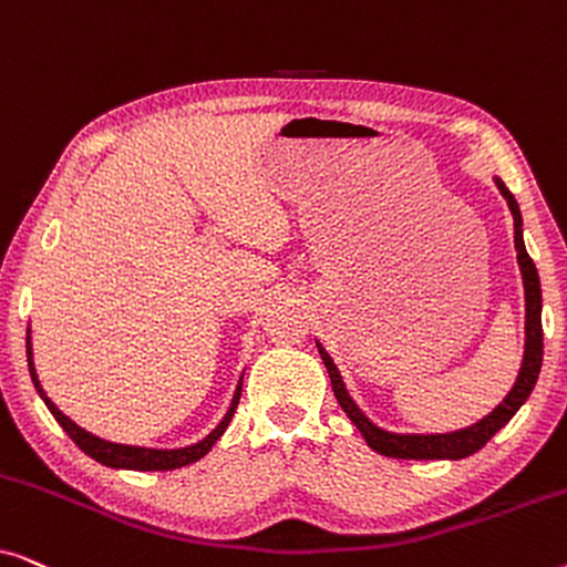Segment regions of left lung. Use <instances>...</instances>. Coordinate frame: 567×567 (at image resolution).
Here are the masks:
<instances>
[{"mask_svg": "<svg viewBox=\"0 0 567 567\" xmlns=\"http://www.w3.org/2000/svg\"><path fill=\"white\" fill-rule=\"evenodd\" d=\"M495 185H498L501 196L506 198L511 208V216H514V245H516V260L518 270H522L524 281V301H526V322H524V359L522 369H518V377L514 386H511L506 398L498 402V408H493V413L480 417L477 423L467 425V429L449 431V433H398L379 429V425L371 421V417L363 413V410L355 405V400L348 394L343 377L336 367V361L330 359V353L324 351L320 340H317V351L322 355L324 369H328L332 392L340 402V408L346 410V415L351 417V423L361 431V436L367 439V444L374 449V452L384 456H394V460H464V456L475 454L477 449H483L487 441H491L495 433H498L503 425H506L511 417L518 413V408L529 400L539 379L542 369V289H539V274L534 268V260L529 258L524 245V221L522 212H518V204L506 185H503L501 177H493Z\"/></svg>", "mask_w": 567, "mask_h": 567, "instance_id": "left-lung-1", "label": "left lung"}]
</instances>
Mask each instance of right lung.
I'll return each instance as SVG.
<instances>
[{"mask_svg": "<svg viewBox=\"0 0 567 567\" xmlns=\"http://www.w3.org/2000/svg\"><path fill=\"white\" fill-rule=\"evenodd\" d=\"M28 369H30V379H33L38 394H41V400L45 402V408L51 410V415L56 417L61 429L69 433V439L74 441L76 446L82 449L84 454L92 456V460L105 464V467H113V470H136V472H162V470H177V467H185V464H193L198 462L200 456H206L212 452V446L216 444L224 436V431H227V425L231 421V415H235V410L239 405V394H243V377H239V382L235 386V394H231V402L227 408V413L219 421V425L204 436L196 444L190 446H181V449H152V446H131V444H115V441H105L95 436V433L84 431L82 425H76L72 417L61 413V410L53 405V400L45 394V390L41 386V379H38V371H35V363H33V343H30V328H28Z\"/></svg>", "mask_w": 567, "mask_h": 567, "instance_id": "add662e5", "label": "right lung"}]
</instances>
